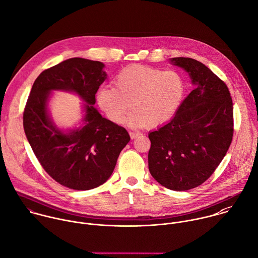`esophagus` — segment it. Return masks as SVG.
I'll use <instances>...</instances> for the list:
<instances>
[{
	"label": "esophagus",
	"mask_w": 258,
	"mask_h": 258,
	"mask_svg": "<svg viewBox=\"0 0 258 258\" xmlns=\"http://www.w3.org/2000/svg\"><path fill=\"white\" fill-rule=\"evenodd\" d=\"M141 135V133L140 132H130V136H131V138L134 140V139H136V138H138L139 136Z\"/></svg>",
	"instance_id": "esophagus-1"
}]
</instances>
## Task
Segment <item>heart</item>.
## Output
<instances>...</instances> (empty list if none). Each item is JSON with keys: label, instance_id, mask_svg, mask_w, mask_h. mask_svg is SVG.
<instances>
[{"label": "heart", "instance_id": "b5f03b06", "mask_svg": "<svg viewBox=\"0 0 258 258\" xmlns=\"http://www.w3.org/2000/svg\"><path fill=\"white\" fill-rule=\"evenodd\" d=\"M114 88L101 86L96 91L100 109L114 122L121 123L131 108L130 122L157 126L178 110L185 92L182 77L175 71H162L146 65H131L113 80Z\"/></svg>", "mask_w": 258, "mask_h": 258}]
</instances>
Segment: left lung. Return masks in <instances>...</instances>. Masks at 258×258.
I'll return each instance as SVG.
<instances>
[{
	"label": "left lung",
	"mask_w": 258,
	"mask_h": 258,
	"mask_svg": "<svg viewBox=\"0 0 258 258\" xmlns=\"http://www.w3.org/2000/svg\"><path fill=\"white\" fill-rule=\"evenodd\" d=\"M194 89L175 116L149 134V170L162 186L187 191L203 184L225 157L233 137V103L224 81L203 63L175 57Z\"/></svg>",
	"instance_id": "8db88e82"
}]
</instances>
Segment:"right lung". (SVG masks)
I'll list each match as a JSON object with an SVG mask.
<instances>
[{
  "mask_svg": "<svg viewBox=\"0 0 258 258\" xmlns=\"http://www.w3.org/2000/svg\"><path fill=\"white\" fill-rule=\"evenodd\" d=\"M103 67L102 62L75 57L44 70L24 109V131L36 158L52 179L69 189L90 190L105 183L131 140L124 127L93 106L107 76ZM52 90L74 92L87 102L82 127L67 133L56 128L46 108Z\"/></svg>",
  "mask_w": 258,
  "mask_h": 258,
  "instance_id": "1",
  "label": "right lung"
}]
</instances>
